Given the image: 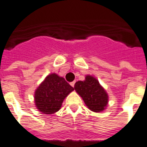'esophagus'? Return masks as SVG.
I'll list each match as a JSON object with an SVG mask.
<instances>
[{
    "label": "esophagus",
    "mask_w": 147,
    "mask_h": 147,
    "mask_svg": "<svg viewBox=\"0 0 147 147\" xmlns=\"http://www.w3.org/2000/svg\"><path fill=\"white\" fill-rule=\"evenodd\" d=\"M75 83H76V81H74V82H71V83H70V85H71L72 87H74V86H75Z\"/></svg>",
    "instance_id": "esophagus-1"
}]
</instances>
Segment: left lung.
Wrapping results in <instances>:
<instances>
[{
  "instance_id": "8db88e82",
  "label": "left lung",
  "mask_w": 147,
  "mask_h": 147,
  "mask_svg": "<svg viewBox=\"0 0 147 147\" xmlns=\"http://www.w3.org/2000/svg\"><path fill=\"white\" fill-rule=\"evenodd\" d=\"M74 88L82 98L86 106L92 112H102L108 106V93L94 76H86L84 81L76 82Z\"/></svg>"
}]
</instances>
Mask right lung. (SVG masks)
Masks as SVG:
<instances>
[{
    "label": "right lung",
    "mask_w": 147,
    "mask_h": 147,
    "mask_svg": "<svg viewBox=\"0 0 147 147\" xmlns=\"http://www.w3.org/2000/svg\"><path fill=\"white\" fill-rule=\"evenodd\" d=\"M74 90L63 77L49 74L34 92V104L43 114H53L61 109L64 99Z\"/></svg>",
    "instance_id": "obj_1"
}]
</instances>
